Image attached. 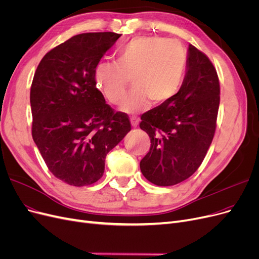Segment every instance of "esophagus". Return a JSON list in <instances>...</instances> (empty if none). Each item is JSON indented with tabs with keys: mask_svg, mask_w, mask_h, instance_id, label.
Wrapping results in <instances>:
<instances>
[{
	"mask_svg": "<svg viewBox=\"0 0 259 259\" xmlns=\"http://www.w3.org/2000/svg\"><path fill=\"white\" fill-rule=\"evenodd\" d=\"M139 122H140V119L139 118H137V117H132L131 118V124H132V127H138V124H139Z\"/></svg>",
	"mask_w": 259,
	"mask_h": 259,
	"instance_id": "1",
	"label": "esophagus"
}]
</instances>
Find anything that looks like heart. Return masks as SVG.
I'll return each mask as SVG.
<instances>
[{
  "label": "heart",
  "instance_id": "1",
  "mask_svg": "<svg viewBox=\"0 0 259 259\" xmlns=\"http://www.w3.org/2000/svg\"><path fill=\"white\" fill-rule=\"evenodd\" d=\"M187 68V53L176 40L159 36L133 38L118 52L117 63L101 62L94 71L97 90L113 104L122 102L129 79L135 88L121 111L138 113L149 101L161 104L178 93Z\"/></svg>",
  "mask_w": 259,
  "mask_h": 259
}]
</instances>
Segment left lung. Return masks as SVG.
<instances>
[{"instance_id":"8db88e82","label":"left lung","mask_w":259,"mask_h":259,"mask_svg":"<svg viewBox=\"0 0 259 259\" xmlns=\"http://www.w3.org/2000/svg\"><path fill=\"white\" fill-rule=\"evenodd\" d=\"M219 105L214 66L205 53L189 45L187 72L178 93L141 116L140 128L151 143L140 162L148 181L174 186L195 173L214 137Z\"/></svg>"}]
</instances>
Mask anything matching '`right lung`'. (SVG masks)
Segmentation results:
<instances>
[{
	"instance_id": "1",
	"label": "right lung",
	"mask_w": 259,
	"mask_h": 259,
	"mask_svg": "<svg viewBox=\"0 0 259 259\" xmlns=\"http://www.w3.org/2000/svg\"><path fill=\"white\" fill-rule=\"evenodd\" d=\"M120 37L84 33L53 48L38 65L31 86L32 137L51 173L74 187L93 185L108 152L131 130L95 85L94 71Z\"/></svg>"
}]
</instances>
